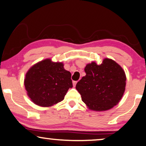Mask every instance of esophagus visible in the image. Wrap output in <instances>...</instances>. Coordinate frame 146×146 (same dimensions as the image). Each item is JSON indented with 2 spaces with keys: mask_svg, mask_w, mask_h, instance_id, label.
I'll return each instance as SVG.
<instances>
[{
  "mask_svg": "<svg viewBox=\"0 0 146 146\" xmlns=\"http://www.w3.org/2000/svg\"><path fill=\"white\" fill-rule=\"evenodd\" d=\"M76 84H77V81H73V86H74V87L76 86Z\"/></svg>",
  "mask_w": 146,
  "mask_h": 146,
  "instance_id": "34e87169",
  "label": "esophagus"
}]
</instances>
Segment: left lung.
<instances>
[{
	"label": "left lung",
	"mask_w": 146,
	"mask_h": 146,
	"mask_svg": "<svg viewBox=\"0 0 146 146\" xmlns=\"http://www.w3.org/2000/svg\"><path fill=\"white\" fill-rule=\"evenodd\" d=\"M86 76L77 83L76 88L88 108L106 111L117 105L124 93L125 72L114 60L105 58L101 64L94 62L85 67Z\"/></svg>",
	"instance_id": "1"
}]
</instances>
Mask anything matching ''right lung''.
Wrapping results in <instances>:
<instances>
[{
    "mask_svg": "<svg viewBox=\"0 0 146 146\" xmlns=\"http://www.w3.org/2000/svg\"><path fill=\"white\" fill-rule=\"evenodd\" d=\"M25 86L27 94L35 104L50 107L62 101L72 88L71 73L62 62L45 59L33 66L26 74Z\"/></svg>",
    "mask_w": 146,
    "mask_h": 146,
    "instance_id": "1",
    "label": "right lung"
}]
</instances>
